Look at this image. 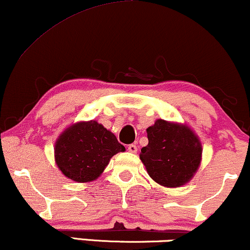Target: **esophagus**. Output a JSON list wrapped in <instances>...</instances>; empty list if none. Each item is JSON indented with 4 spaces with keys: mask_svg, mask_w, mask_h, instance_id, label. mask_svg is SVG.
<instances>
[{
    "mask_svg": "<svg viewBox=\"0 0 250 250\" xmlns=\"http://www.w3.org/2000/svg\"><path fill=\"white\" fill-rule=\"evenodd\" d=\"M127 149H128V152H131V153H137L138 147H137V145L131 144V145H128V146H127Z\"/></svg>",
    "mask_w": 250,
    "mask_h": 250,
    "instance_id": "1",
    "label": "esophagus"
}]
</instances>
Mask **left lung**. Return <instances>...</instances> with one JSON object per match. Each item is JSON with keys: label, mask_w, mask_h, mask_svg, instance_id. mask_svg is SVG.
Masks as SVG:
<instances>
[{"label": "left lung", "mask_w": 250, "mask_h": 250, "mask_svg": "<svg viewBox=\"0 0 250 250\" xmlns=\"http://www.w3.org/2000/svg\"><path fill=\"white\" fill-rule=\"evenodd\" d=\"M147 138L140 159L154 181L177 188L192 178L199 167L202 145L189 127L158 119L147 128Z\"/></svg>", "instance_id": "left-lung-1"}]
</instances>
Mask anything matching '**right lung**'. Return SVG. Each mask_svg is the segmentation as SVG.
Here are the masks:
<instances>
[{
	"instance_id": "add662e5",
	"label": "right lung",
	"mask_w": 250,
	"mask_h": 250,
	"mask_svg": "<svg viewBox=\"0 0 250 250\" xmlns=\"http://www.w3.org/2000/svg\"><path fill=\"white\" fill-rule=\"evenodd\" d=\"M55 162L64 176L80 182L96 180L110 159L125 147L95 120L67 128L55 143Z\"/></svg>"
}]
</instances>
